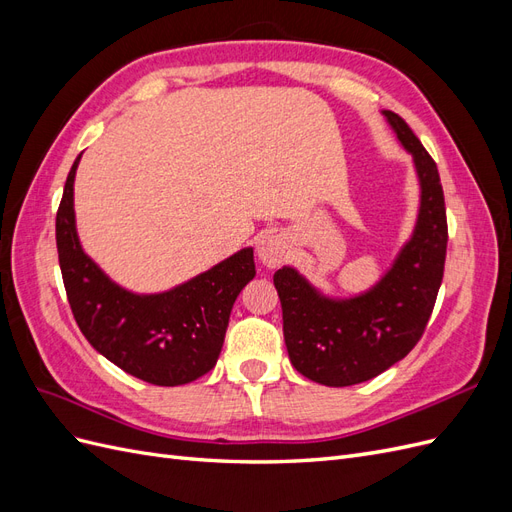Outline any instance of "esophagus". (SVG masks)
Wrapping results in <instances>:
<instances>
[{"instance_id":"34e87169","label":"esophagus","mask_w":512,"mask_h":512,"mask_svg":"<svg viewBox=\"0 0 512 512\" xmlns=\"http://www.w3.org/2000/svg\"><path fill=\"white\" fill-rule=\"evenodd\" d=\"M286 254H288V243L282 235H277V232H271V235L262 237V241L258 243V258L262 260V265L269 269L280 267Z\"/></svg>"}]
</instances>
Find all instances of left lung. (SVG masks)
<instances>
[{
  "mask_svg": "<svg viewBox=\"0 0 512 512\" xmlns=\"http://www.w3.org/2000/svg\"><path fill=\"white\" fill-rule=\"evenodd\" d=\"M421 181L412 239L382 280L359 297H324L292 267L273 275L282 301L290 363L324 386H352L376 378L418 344L436 305L446 260V207L438 166L397 113L384 111Z\"/></svg>",
  "mask_w": 512,
  "mask_h": 512,
  "instance_id": "left-lung-1",
  "label": "left lung"
}]
</instances>
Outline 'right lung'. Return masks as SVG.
<instances>
[{"mask_svg": "<svg viewBox=\"0 0 512 512\" xmlns=\"http://www.w3.org/2000/svg\"><path fill=\"white\" fill-rule=\"evenodd\" d=\"M74 160L57 209L55 239L61 277L76 324L87 342L126 374L158 386L188 384L218 363L230 309L254 280V250L245 247L220 265L168 292L134 294L98 269L76 237Z\"/></svg>", "mask_w": 512, "mask_h": 512, "instance_id": "1", "label": "right lung"}]
</instances>
